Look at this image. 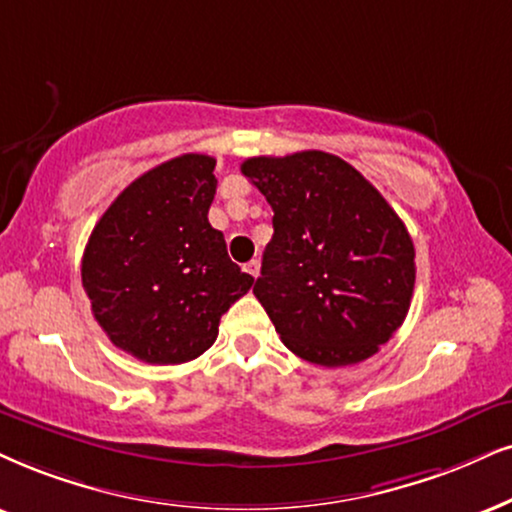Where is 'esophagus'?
Wrapping results in <instances>:
<instances>
[{"label":"esophagus","mask_w":512,"mask_h":512,"mask_svg":"<svg viewBox=\"0 0 512 512\" xmlns=\"http://www.w3.org/2000/svg\"><path fill=\"white\" fill-rule=\"evenodd\" d=\"M243 269L248 271V274H250L252 278H257V276H260V260H252V262H248V264H245Z\"/></svg>","instance_id":"34e87169"}]
</instances>
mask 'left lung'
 <instances>
[{"label": "left lung", "mask_w": 512, "mask_h": 512, "mask_svg": "<svg viewBox=\"0 0 512 512\" xmlns=\"http://www.w3.org/2000/svg\"><path fill=\"white\" fill-rule=\"evenodd\" d=\"M274 210L257 300L283 345L319 366L359 364L404 323L416 250L364 174L323 151L241 165Z\"/></svg>", "instance_id": "8db88e82"}]
</instances>
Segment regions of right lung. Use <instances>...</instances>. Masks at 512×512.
I'll return each mask as SVG.
<instances>
[{"instance_id":"add662e5","label":"right lung","mask_w":512,"mask_h":512,"mask_svg":"<svg viewBox=\"0 0 512 512\" xmlns=\"http://www.w3.org/2000/svg\"><path fill=\"white\" fill-rule=\"evenodd\" d=\"M217 160L184 153L134 179L96 222L82 255L92 314L115 347L146 364H184L217 340L219 319L252 288L212 229Z\"/></svg>"}]
</instances>
